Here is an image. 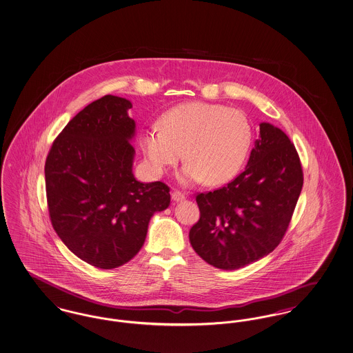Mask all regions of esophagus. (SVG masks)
I'll return each instance as SVG.
<instances>
[{"mask_svg":"<svg viewBox=\"0 0 353 353\" xmlns=\"http://www.w3.org/2000/svg\"><path fill=\"white\" fill-rule=\"evenodd\" d=\"M183 198H185V194H183V193H181L180 190H174V192L172 193V199H173L174 202L183 201Z\"/></svg>","mask_w":353,"mask_h":353,"instance_id":"34e87169","label":"esophagus"}]
</instances>
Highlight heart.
Instances as JSON below:
<instances>
[{
    "label": "heart",
    "instance_id": "1",
    "mask_svg": "<svg viewBox=\"0 0 353 353\" xmlns=\"http://www.w3.org/2000/svg\"><path fill=\"white\" fill-rule=\"evenodd\" d=\"M159 127L141 135L150 168L161 174L183 159L188 160L183 183H227L239 172L251 145V127L239 110L223 105L192 102L164 114Z\"/></svg>",
    "mask_w": 353,
    "mask_h": 353
}]
</instances>
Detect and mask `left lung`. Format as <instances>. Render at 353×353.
I'll use <instances>...</instances> for the list:
<instances>
[{"label": "left lung", "instance_id": "1", "mask_svg": "<svg viewBox=\"0 0 353 353\" xmlns=\"http://www.w3.org/2000/svg\"><path fill=\"white\" fill-rule=\"evenodd\" d=\"M303 185L294 144L270 123H260L245 170L196 197L199 221L190 228L193 250L208 264L243 268L270 254L281 241Z\"/></svg>", "mask_w": 353, "mask_h": 353}]
</instances>
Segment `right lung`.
<instances>
[{"label":"right lung","mask_w":353,"mask_h":353,"mask_svg":"<svg viewBox=\"0 0 353 353\" xmlns=\"http://www.w3.org/2000/svg\"><path fill=\"white\" fill-rule=\"evenodd\" d=\"M131 102L108 94L63 128L46 159L50 219L83 261L113 269L141 251L152 215L170 203V188L132 173L135 122Z\"/></svg>","instance_id":"right-lung-1"}]
</instances>
